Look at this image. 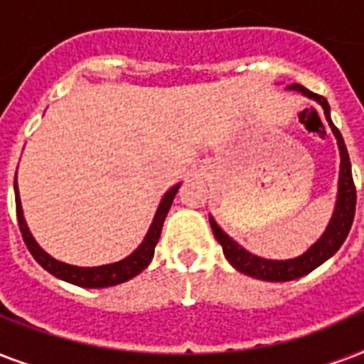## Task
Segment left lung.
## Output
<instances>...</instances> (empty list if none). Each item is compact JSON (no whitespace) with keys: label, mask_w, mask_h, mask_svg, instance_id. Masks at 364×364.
<instances>
[{"label":"left lung","mask_w":364,"mask_h":364,"mask_svg":"<svg viewBox=\"0 0 364 364\" xmlns=\"http://www.w3.org/2000/svg\"><path fill=\"white\" fill-rule=\"evenodd\" d=\"M287 90H296V92L304 94L308 98L316 100L317 104L321 105L327 117V122L333 130L336 141H338L340 149V177H338V196H336V205H334L333 219L328 223L327 230L323 232V236L311 245L304 255H300L296 259L289 260H268L262 257H255L249 251L238 245L234 242L228 234L221 230V227L213 221V217H210L211 230L217 242L221 243L223 253L227 257V260L236 268L238 272L245 274V276L257 277L262 282H291L296 277H302L306 274H310L311 270H316L317 266L323 264L325 260L331 259L340 245L344 243V240L350 234L351 223L355 217V202H357V193L355 185H353V176H351V162L348 149H346L344 137L340 134V130L331 121V107L328 102L319 94L310 92L308 88L302 85H289Z\"/></svg>","instance_id":"obj_1"}]
</instances>
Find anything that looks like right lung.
I'll return each mask as SVG.
<instances>
[{
	"instance_id": "obj_1",
	"label": "right lung",
	"mask_w": 364,
	"mask_h": 364,
	"mask_svg": "<svg viewBox=\"0 0 364 364\" xmlns=\"http://www.w3.org/2000/svg\"><path fill=\"white\" fill-rule=\"evenodd\" d=\"M177 191H179V185L171 187L168 193L164 194V198L160 200V205L156 213H154V219L149 227L147 236L143 238L141 245L134 251L132 255H128L126 259L119 260V262H113V264H104V266H92V268H82V266H71L65 264V262H60V260L53 259L50 255L45 253L37 242L33 240L31 232L28 230V225L24 221V215H22V205H20V196H18V187H16V179H14V200H16V219H18L20 232H22V238H24L26 247L30 249V253L33 255V259L39 262V264L45 268L47 272H50L53 276L60 277L68 283H73V285H79V287H88V289H102V287H111V285H119V283H124L128 279H132L134 276H137L139 272H143L149 266L151 259L154 255V245L159 243L160 232H162V225H164V219L170 211V205L176 198Z\"/></svg>"
}]
</instances>
